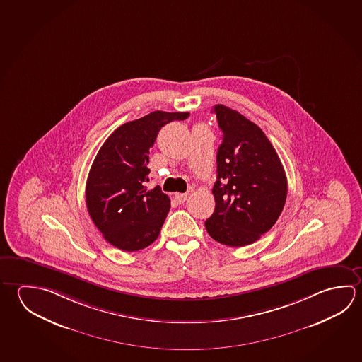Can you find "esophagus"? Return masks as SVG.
<instances>
[{
	"mask_svg": "<svg viewBox=\"0 0 362 362\" xmlns=\"http://www.w3.org/2000/svg\"><path fill=\"white\" fill-rule=\"evenodd\" d=\"M187 198H188V193H175V194H174V199H175L179 204L185 202Z\"/></svg>",
	"mask_w": 362,
	"mask_h": 362,
	"instance_id": "esophagus-1",
	"label": "esophagus"
}]
</instances>
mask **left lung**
<instances>
[{
	"label": "left lung",
	"mask_w": 362,
	"mask_h": 362,
	"mask_svg": "<svg viewBox=\"0 0 362 362\" xmlns=\"http://www.w3.org/2000/svg\"><path fill=\"white\" fill-rule=\"evenodd\" d=\"M214 112L223 136L216 158L215 211L204 225L214 240L245 247L277 221L287 179L279 155L257 124L221 104Z\"/></svg>",
	"instance_id": "8db88e82"
}]
</instances>
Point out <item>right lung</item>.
Here are the masks:
<instances>
[{
    "mask_svg": "<svg viewBox=\"0 0 362 362\" xmlns=\"http://www.w3.org/2000/svg\"><path fill=\"white\" fill-rule=\"evenodd\" d=\"M188 117L156 110L122 124L100 147L86 182V206L113 247L136 252L158 239L170 199L159 185L147 189L148 153L161 127Z\"/></svg>",
    "mask_w": 362,
    "mask_h": 362,
    "instance_id": "right-lung-1",
    "label": "right lung"
}]
</instances>
